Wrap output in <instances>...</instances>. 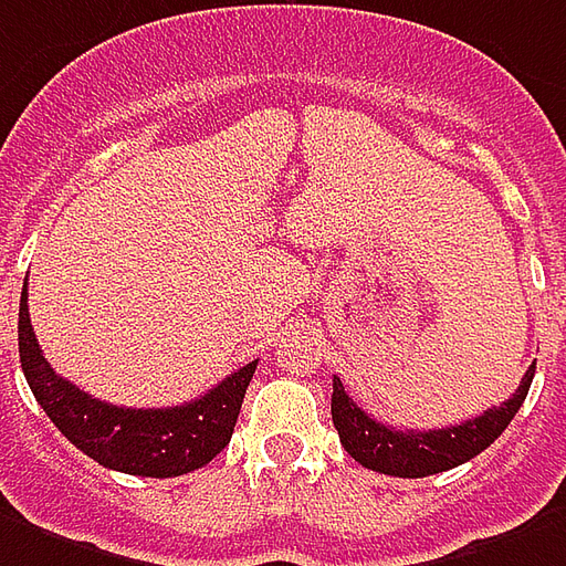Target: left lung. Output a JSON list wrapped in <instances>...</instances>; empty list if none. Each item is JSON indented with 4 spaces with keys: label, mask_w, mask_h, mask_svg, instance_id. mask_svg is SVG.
<instances>
[{
    "label": "left lung",
    "mask_w": 566,
    "mask_h": 566,
    "mask_svg": "<svg viewBox=\"0 0 566 566\" xmlns=\"http://www.w3.org/2000/svg\"><path fill=\"white\" fill-rule=\"evenodd\" d=\"M534 368L537 363L525 371V378L518 380L516 392L501 401L497 408H489L483 417L447 426V429H429V432H417V429L401 432V429L371 420L363 408H357V401L347 396L342 380L333 378V426H336L342 447L350 453V459H357L368 471L411 476V480L441 474V471H450L455 464H464L468 459L480 455L497 434L504 432L528 396Z\"/></svg>",
    "instance_id": "left-lung-1"
}]
</instances>
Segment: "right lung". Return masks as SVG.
Wrapping results in <instances>:
<instances>
[{"label": "right lung", "instance_id": "obj_1", "mask_svg": "<svg viewBox=\"0 0 566 566\" xmlns=\"http://www.w3.org/2000/svg\"><path fill=\"white\" fill-rule=\"evenodd\" d=\"M27 296L23 282L17 321L20 366L38 405L77 450L111 471L165 480L198 471L228 447L258 359L177 408H119L92 399L50 368L32 333Z\"/></svg>", "mask_w": 566, "mask_h": 566}]
</instances>
